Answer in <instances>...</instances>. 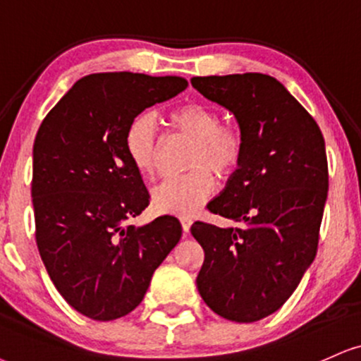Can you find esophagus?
<instances>
[{
  "label": "esophagus",
  "instance_id": "esophagus-1",
  "mask_svg": "<svg viewBox=\"0 0 361 361\" xmlns=\"http://www.w3.org/2000/svg\"><path fill=\"white\" fill-rule=\"evenodd\" d=\"M180 224H182V231H184V233H189L190 226H192V219H190V217H188V216H182L180 217Z\"/></svg>",
  "mask_w": 361,
  "mask_h": 361
}]
</instances>
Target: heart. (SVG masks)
<instances>
[{"instance_id":"heart-1","label":"heart","mask_w":361,"mask_h":361,"mask_svg":"<svg viewBox=\"0 0 361 361\" xmlns=\"http://www.w3.org/2000/svg\"><path fill=\"white\" fill-rule=\"evenodd\" d=\"M167 120L173 130L192 140L188 159V167L192 171L162 182L154 189L152 202L160 212L192 214L214 189L207 169L217 176H229L239 166L244 152L243 135L238 128L222 126L219 112L197 102L173 109ZM123 147L142 176L157 173L160 135L152 115L140 114L128 123Z\"/></svg>"}]
</instances>
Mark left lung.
I'll list each match as a JSON object with an SVG mask.
<instances>
[{"mask_svg":"<svg viewBox=\"0 0 361 361\" xmlns=\"http://www.w3.org/2000/svg\"><path fill=\"white\" fill-rule=\"evenodd\" d=\"M192 87L228 109L244 152L222 192L207 204L235 222H194L204 249L197 289L219 317L252 323L286 303L317 256L328 195L323 133L278 80L262 73L194 77Z\"/></svg>","mask_w":361,"mask_h":361,"instance_id":"8db88e82","label":"left lung"}]
</instances>
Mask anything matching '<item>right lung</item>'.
<instances>
[{
  "mask_svg": "<svg viewBox=\"0 0 361 361\" xmlns=\"http://www.w3.org/2000/svg\"><path fill=\"white\" fill-rule=\"evenodd\" d=\"M180 77L93 73L53 106L33 145L37 246L53 284L83 317L110 322L144 300L182 235L177 217L130 224L149 190L123 147L128 123L185 90Z\"/></svg>",
  "mask_w": 361,
  "mask_h": 361,
  "instance_id": "1",
  "label": "right lung"
}]
</instances>
